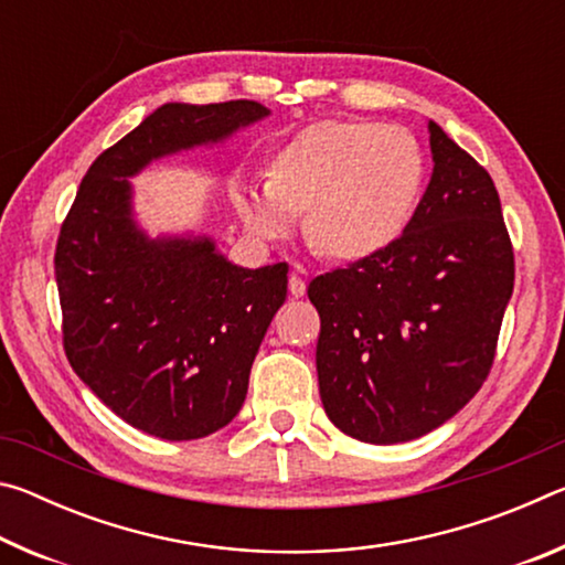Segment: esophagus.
<instances>
[{"mask_svg":"<svg viewBox=\"0 0 565 565\" xmlns=\"http://www.w3.org/2000/svg\"><path fill=\"white\" fill-rule=\"evenodd\" d=\"M289 291H291V296H296V299H301V296L306 294L303 269H296V271L289 276Z\"/></svg>","mask_w":565,"mask_h":565,"instance_id":"esophagus-1","label":"esophagus"}]
</instances>
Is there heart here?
Instances as JSON below:
<instances>
[{
  "instance_id": "obj_1",
  "label": "heart",
  "mask_w": 565,
  "mask_h": 565,
  "mask_svg": "<svg viewBox=\"0 0 565 565\" xmlns=\"http://www.w3.org/2000/svg\"><path fill=\"white\" fill-rule=\"evenodd\" d=\"M424 186V157L401 127L323 119L286 141L269 177L236 181L246 234L274 244L303 234L337 262H361L404 234Z\"/></svg>"
}]
</instances>
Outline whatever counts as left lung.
I'll return each mask as SVG.
<instances>
[{
    "label": "left lung",
    "mask_w": 565,
    "mask_h": 565,
    "mask_svg": "<svg viewBox=\"0 0 565 565\" xmlns=\"http://www.w3.org/2000/svg\"><path fill=\"white\" fill-rule=\"evenodd\" d=\"M434 171L401 238L317 276L319 394L343 434L401 444L456 416L489 376L513 248L489 171L428 121Z\"/></svg>",
    "instance_id": "obj_1"
}]
</instances>
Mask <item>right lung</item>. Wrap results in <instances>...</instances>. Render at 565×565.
<instances>
[{"label":"right lung","mask_w":565,"mask_h":565,"mask_svg":"<svg viewBox=\"0 0 565 565\" xmlns=\"http://www.w3.org/2000/svg\"><path fill=\"white\" fill-rule=\"evenodd\" d=\"M269 114L248 99L161 104L97 157L62 226L54 276L66 359L104 406L149 436L191 441L238 414L289 269L238 266L194 228L151 236L131 179Z\"/></svg>","instance_id":"add662e5"}]
</instances>
